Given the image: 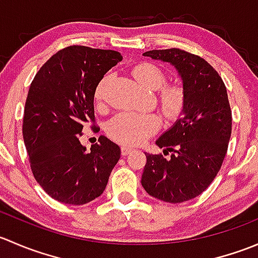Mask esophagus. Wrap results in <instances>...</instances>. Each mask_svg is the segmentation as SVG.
I'll return each instance as SVG.
<instances>
[{
	"label": "esophagus",
	"mask_w": 258,
	"mask_h": 258,
	"mask_svg": "<svg viewBox=\"0 0 258 258\" xmlns=\"http://www.w3.org/2000/svg\"><path fill=\"white\" fill-rule=\"evenodd\" d=\"M134 151V148L128 147V146H122L121 147V155L122 156H127L128 153H131Z\"/></svg>",
	"instance_id": "esophagus-1"
}]
</instances>
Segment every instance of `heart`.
<instances>
[{
	"mask_svg": "<svg viewBox=\"0 0 258 258\" xmlns=\"http://www.w3.org/2000/svg\"><path fill=\"white\" fill-rule=\"evenodd\" d=\"M134 76L137 82L146 90L155 91L162 87L160 92L161 111L167 118H173L183 108L184 96L183 88L172 85L166 86V75L162 70L151 63H141L134 69ZM106 79L101 81L96 87V100H102ZM160 127V119L152 113L121 112L113 117L107 126V134L114 141L122 145H140L152 136Z\"/></svg>",
	"mask_w": 258,
	"mask_h": 258,
	"instance_id": "obj_1",
	"label": "heart"
}]
</instances>
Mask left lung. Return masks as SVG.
<instances>
[{"instance_id": "8db88e82", "label": "left lung", "mask_w": 258, "mask_h": 258, "mask_svg": "<svg viewBox=\"0 0 258 258\" xmlns=\"http://www.w3.org/2000/svg\"><path fill=\"white\" fill-rule=\"evenodd\" d=\"M144 56L168 62L183 82L181 116L156 141L163 154L146 153L141 183L150 196L181 204L201 195L225 160L232 131L227 90L220 75L202 57L179 48L152 49Z\"/></svg>"}]
</instances>
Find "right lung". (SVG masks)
Masks as SVG:
<instances>
[{"label": "right lung", "instance_id": "obj_1", "mask_svg": "<svg viewBox=\"0 0 258 258\" xmlns=\"http://www.w3.org/2000/svg\"><path fill=\"white\" fill-rule=\"evenodd\" d=\"M119 61L121 53L112 49L70 46L54 53L31 83L23 141L36 181L62 204L79 206L101 196L118 162L121 150L107 137L100 136L90 151L80 137L86 123H95L96 87Z\"/></svg>", "mask_w": 258, "mask_h": 258}]
</instances>
